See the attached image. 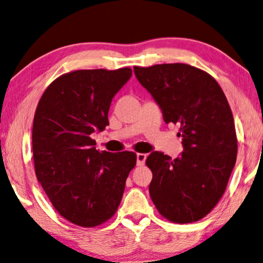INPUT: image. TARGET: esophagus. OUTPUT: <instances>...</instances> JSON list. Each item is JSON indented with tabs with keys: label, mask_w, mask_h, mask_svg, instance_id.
I'll return each mask as SVG.
<instances>
[{
	"label": "esophagus",
	"mask_w": 263,
	"mask_h": 263,
	"mask_svg": "<svg viewBox=\"0 0 263 263\" xmlns=\"http://www.w3.org/2000/svg\"><path fill=\"white\" fill-rule=\"evenodd\" d=\"M145 159H147V155L143 154V153H138V154L136 155V160H137V165L138 166H142L143 164H144Z\"/></svg>",
	"instance_id": "esophagus-1"
}]
</instances>
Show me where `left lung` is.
<instances>
[{
  "label": "left lung",
  "instance_id": "obj_1",
  "mask_svg": "<svg viewBox=\"0 0 263 263\" xmlns=\"http://www.w3.org/2000/svg\"><path fill=\"white\" fill-rule=\"evenodd\" d=\"M135 75L161 109L166 124L179 126L183 152L176 159L153 152L149 193L172 222L201 220L217 204L237 160L238 142L228 101L216 80L194 66L175 63L135 66Z\"/></svg>",
  "mask_w": 263,
  "mask_h": 263
}]
</instances>
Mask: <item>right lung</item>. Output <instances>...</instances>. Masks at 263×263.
I'll list each match as a JSON object with an SVG mask.
<instances>
[{
    "instance_id": "obj_1",
    "label": "right lung",
    "mask_w": 263,
    "mask_h": 263,
    "mask_svg": "<svg viewBox=\"0 0 263 263\" xmlns=\"http://www.w3.org/2000/svg\"><path fill=\"white\" fill-rule=\"evenodd\" d=\"M131 76L129 68L68 72L48 86L36 108V177L55 210L81 227L115 214L136 166L135 153L99 152L91 137L109 125L112 98Z\"/></svg>"
}]
</instances>
